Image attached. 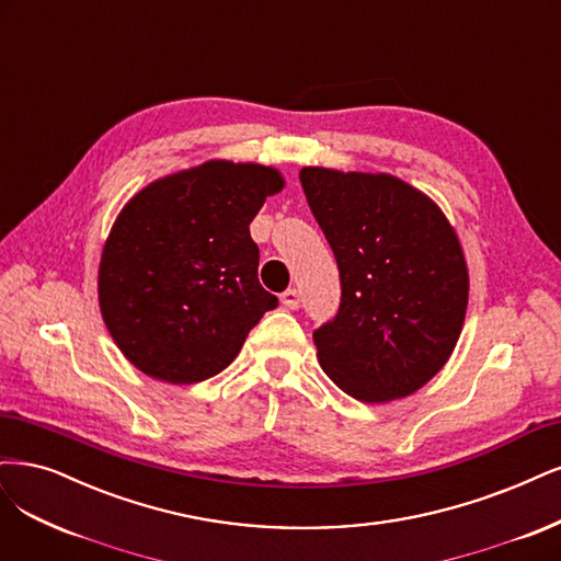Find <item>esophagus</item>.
<instances>
[{
  "label": "esophagus",
  "instance_id": "34e87169",
  "mask_svg": "<svg viewBox=\"0 0 561 561\" xmlns=\"http://www.w3.org/2000/svg\"><path fill=\"white\" fill-rule=\"evenodd\" d=\"M299 301H301V295H299V289H295V287L285 289V293L280 295V304L285 308H289V311H295V308H299Z\"/></svg>",
  "mask_w": 561,
  "mask_h": 561
}]
</instances>
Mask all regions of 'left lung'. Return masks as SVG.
Returning a JSON list of instances; mask_svg holds the SVG:
<instances>
[{"mask_svg":"<svg viewBox=\"0 0 561 561\" xmlns=\"http://www.w3.org/2000/svg\"><path fill=\"white\" fill-rule=\"evenodd\" d=\"M299 181L341 276L339 313L313 332L320 366L364 403L417 392L450 359L467 318L455 227L392 173L304 167Z\"/></svg>","mask_w":561,"mask_h":561,"instance_id":"8db88e82","label":"left lung"}]
</instances>
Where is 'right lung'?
Returning <instances> with one entry per match:
<instances>
[{"label": "right lung", "mask_w": 561, "mask_h": 561, "mask_svg": "<svg viewBox=\"0 0 561 561\" xmlns=\"http://www.w3.org/2000/svg\"><path fill=\"white\" fill-rule=\"evenodd\" d=\"M285 179L208 160L148 183L115 218L96 295L108 334L146 376L190 385L220 374L278 306L257 278L250 222Z\"/></svg>", "instance_id": "1"}]
</instances>
